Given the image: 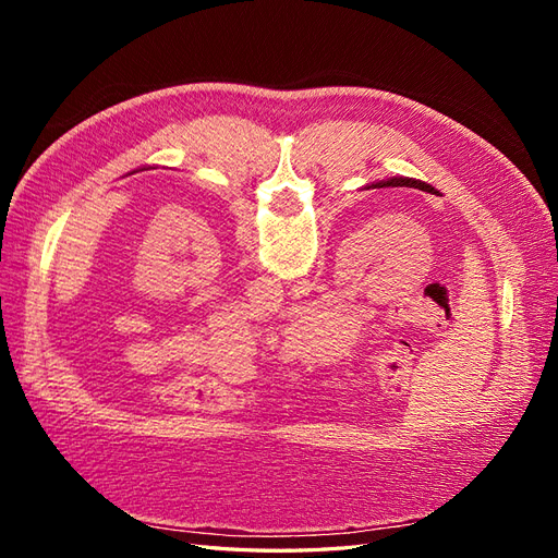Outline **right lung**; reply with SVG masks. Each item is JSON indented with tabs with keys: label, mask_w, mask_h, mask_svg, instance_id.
Segmentation results:
<instances>
[{
	"label": "right lung",
	"mask_w": 558,
	"mask_h": 558,
	"mask_svg": "<svg viewBox=\"0 0 558 558\" xmlns=\"http://www.w3.org/2000/svg\"><path fill=\"white\" fill-rule=\"evenodd\" d=\"M418 189V191H424V193H433V195H440V191L437 189H433L430 183H426V181H418V179H410V177H393V179H384V181H377V183H373V185H367V189Z\"/></svg>",
	"instance_id": "obj_1"
}]
</instances>
